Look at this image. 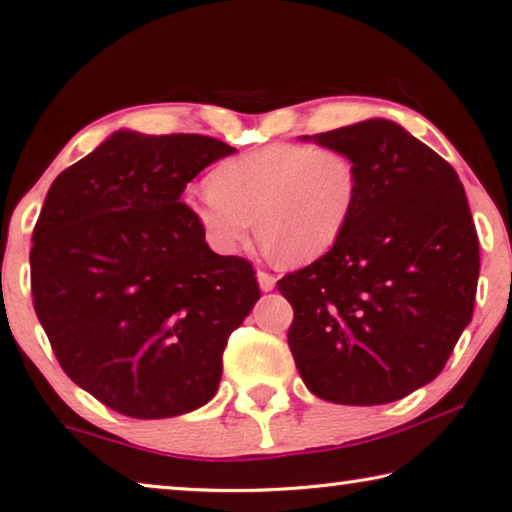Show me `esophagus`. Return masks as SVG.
Segmentation results:
<instances>
[{
    "label": "esophagus",
    "mask_w": 512,
    "mask_h": 512,
    "mask_svg": "<svg viewBox=\"0 0 512 512\" xmlns=\"http://www.w3.org/2000/svg\"><path fill=\"white\" fill-rule=\"evenodd\" d=\"M257 282L262 291H271L275 287V275L273 273H266V271H257Z\"/></svg>",
    "instance_id": "34e87169"
}]
</instances>
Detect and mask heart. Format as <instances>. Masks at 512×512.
Segmentation results:
<instances>
[{
  "mask_svg": "<svg viewBox=\"0 0 512 512\" xmlns=\"http://www.w3.org/2000/svg\"><path fill=\"white\" fill-rule=\"evenodd\" d=\"M359 198V171L334 146L280 142L225 160L192 201L203 235L235 255L250 230L287 264H307L336 246Z\"/></svg>",
  "mask_w": 512,
  "mask_h": 512,
  "instance_id": "b5f03b06",
  "label": "heart"
}]
</instances>
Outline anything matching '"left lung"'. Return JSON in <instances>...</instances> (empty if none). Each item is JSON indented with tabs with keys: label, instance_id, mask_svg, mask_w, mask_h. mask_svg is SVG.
Segmentation results:
<instances>
[{
	"label": "left lung",
	"instance_id": "8db88e82",
	"mask_svg": "<svg viewBox=\"0 0 512 512\" xmlns=\"http://www.w3.org/2000/svg\"><path fill=\"white\" fill-rule=\"evenodd\" d=\"M348 153L359 198L336 246L287 273L289 348L320 400L375 406L440 375L472 320L479 239L452 164L388 119L316 135Z\"/></svg>",
	"mask_w": 512,
	"mask_h": 512
}]
</instances>
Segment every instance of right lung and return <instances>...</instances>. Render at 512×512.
Masks as SVG:
<instances>
[{
	"instance_id": "add662e5",
	"label": "right lung",
	"mask_w": 512,
	"mask_h": 512,
	"mask_svg": "<svg viewBox=\"0 0 512 512\" xmlns=\"http://www.w3.org/2000/svg\"><path fill=\"white\" fill-rule=\"evenodd\" d=\"M235 153L207 135L119 131L49 187L31 248V296L60 368L128 418L207 404L223 350L259 300L253 264L216 255L180 201Z\"/></svg>"
}]
</instances>
